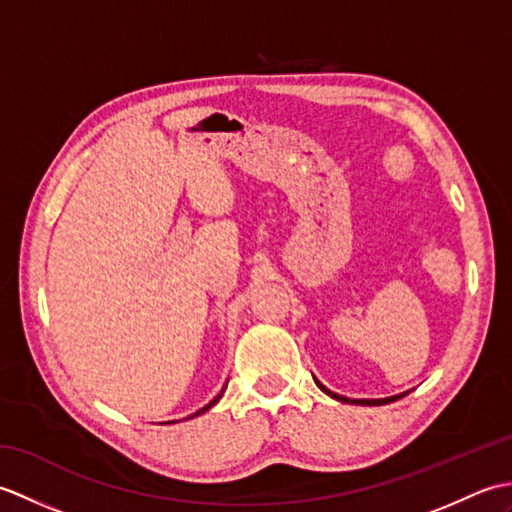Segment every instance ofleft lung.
I'll list each match as a JSON object with an SVG mask.
<instances>
[{
  "instance_id": "8db88e82",
  "label": "left lung",
  "mask_w": 512,
  "mask_h": 512,
  "mask_svg": "<svg viewBox=\"0 0 512 512\" xmlns=\"http://www.w3.org/2000/svg\"><path fill=\"white\" fill-rule=\"evenodd\" d=\"M314 383L319 385V389L321 391H325V394L328 396H332L334 400H341V402H352V405H389V402H394V400H398V398H402V396H407L409 391H405V394H396V396H389V398H372V400H367V398H354V400H350V398H345V396H339V394H334V391H330L328 387H323L317 378H314Z\"/></svg>"
}]
</instances>
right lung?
Wrapping results in <instances>:
<instances>
[{
	"instance_id": "1",
	"label": "right lung",
	"mask_w": 512,
	"mask_h": 512,
	"mask_svg": "<svg viewBox=\"0 0 512 512\" xmlns=\"http://www.w3.org/2000/svg\"><path fill=\"white\" fill-rule=\"evenodd\" d=\"M224 389H226V387H224ZM224 389H222V391H220V394H217V396H215V398H213V400H211V402H209V405H206V407H202V409H200V411H195V413H193V416H189V418H195V416H200V413H204V411H209V409H211V407H213V405H215V402H217V400H220V398H222V394H224Z\"/></svg>"
}]
</instances>
